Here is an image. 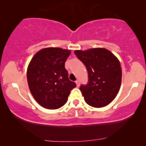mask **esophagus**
Here are the masks:
<instances>
[{
  "instance_id": "esophagus-1",
  "label": "esophagus",
  "mask_w": 146,
  "mask_h": 146,
  "mask_svg": "<svg viewBox=\"0 0 146 146\" xmlns=\"http://www.w3.org/2000/svg\"><path fill=\"white\" fill-rule=\"evenodd\" d=\"M76 86L77 87H79L80 86V82H79L78 80L76 81Z\"/></svg>"
}]
</instances>
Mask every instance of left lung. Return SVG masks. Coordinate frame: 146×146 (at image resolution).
I'll return each mask as SVG.
<instances>
[{"label": "left lung", "instance_id": "8db88e82", "mask_svg": "<svg viewBox=\"0 0 146 146\" xmlns=\"http://www.w3.org/2000/svg\"><path fill=\"white\" fill-rule=\"evenodd\" d=\"M74 54L88 72V84L80 88L85 102L94 108L108 105L120 88L122 72L119 60L104 48L75 50Z\"/></svg>", "mask_w": 146, "mask_h": 146}]
</instances>
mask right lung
Wrapping results in <instances>:
<instances>
[{"mask_svg": "<svg viewBox=\"0 0 146 146\" xmlns=\"http://www.w3.org/2000/svg\"><path fill=\"white\" fill-rule=\"evenodd\" d=\"M70 52L61 48H45L35 54L28 66L30 91L45 108L56 110L63 106L70 91L76 86L69 80L64 66Z\"/></svg>", "mask_w": 146, "mask_h": 146, "instance_id": "obj_1", "label": "right lung"}]
</instances>
